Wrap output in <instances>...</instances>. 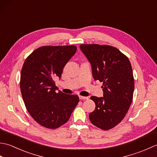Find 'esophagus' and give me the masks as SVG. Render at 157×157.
<instances>
[{"label": "esophagus", "instance_id": "34e87169", "mask_svg": "<svg viewBox=\"0 0 157 157\" xmlns=\"http://www.w3.org/2000/svg\"><path fill=\"white\" fill-rule=\"evenodd\" d=\"M79 98L80 100H87L88 99V97H87V96H79Z\"/></svg>", "mask_w": 157, "mask_h": 157}]
</instances>
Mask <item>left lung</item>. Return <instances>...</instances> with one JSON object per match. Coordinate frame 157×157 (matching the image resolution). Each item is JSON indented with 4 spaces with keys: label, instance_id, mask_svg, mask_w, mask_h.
<instances>
[{
    "label": "left lung",
    "instance_id": "left-lung-1",
    "mask_svg": "<svg viewBox=\"0 0 157 157\" xmlns=\"http://www.w3.org/2000/svg\"><path fill=\"white\" fill-rule=\"evenodd\" d=\"M80 49L90 63L93 78L103 83V97H90L96 108L90 113V120L101 129H112L125 117L132 104L134 79L131 63L112 46L81 44Z\"/></svg>",
    "mask_w": 157,
    "mask_h": 157
}]
</instances>
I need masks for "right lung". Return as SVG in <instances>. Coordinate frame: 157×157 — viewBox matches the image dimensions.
Listing matches in <instances>:
<instances>
[{"instance_id":"1","label":"right lung","mask_w":157,"mask_h":157,"mask_svg":"<svg viewBox=\"0 0 157 157\" xmlns=\"http://www.w3.org/2000/svg\"><path fill=\"white\" fill-rule=\"evenodd\" d=\"M76 51L75 45L43 46L23 63L20 78L23 102L32 117L44 128L56 129L65 124L78 104V95L56 92L55 82Z\"/></svg>"}]
</instances>
